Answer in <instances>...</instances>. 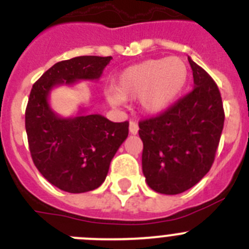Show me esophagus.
Instances as JSON below:
<instances>
[{"label":"esophagus","instance_id":"obj_1","mask_svg":"<svg viewBox=\"0 0 249 249\" xmlns=\"http://www.w3.org/2000/svg\"><path fill=\"white\" fill-rule=\"evenodd\" d=\"M138 124L136 122H133V121H132V122H129V133H131V135H137L138 133Z\"/></svg>","mask_w":249,"mask_h":249}]
</instances>
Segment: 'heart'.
<instances>
[{
    "mask_svg": "<svg viewBox=\"0 0 249 249\" xmlns=\"http://www.w3.org/2000/svg\"><path fill=\"white\" fill-rule=\"evenodd\" d=\"M190 68L179 57L147 59L123 70L113 82L108 101L118 106L138 98L141 111L156 116L171 107L186 89Z\"/></svg>",
    "mask_w": 249,
    "mask_h": 249,
    "instance_id": "1",
    "label": "heart"
}]
</instances>
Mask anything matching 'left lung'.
I'll return each mask as SVG.
<instances>
[{"label": "left lung", "mask_w": 249, "mask_h": 249, "mask_svg": "<svg viewBox=\"0 0 249 249\" xmlns=\"http://www.w3.org/2000/svg\"><path fill=\"white\" fill-rule=\"evenodd\" d=\"M188 62L193 91L157 117L140 122L142 171L149 188L163 195L190 190L208 173L223 129L218 87L191 57Z\"/></svg>", "instance_id": "obj_1"}]
</instances>
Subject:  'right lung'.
Returning <instances> with one entry per match:
<instances>
[{
    "label": "right lung",
    "instance_id": "add662e5",
    "mask_svg": "<svg viewBox=\"0 0 249 249\" xmlns=\"http://www.w3.org/2000/svg\"><path fill=\"white\" fill-rule=\"evenodd\" d=\"M111 59L80 56L57 62L31 89L25 114L31 156L39 173L65 192H89L105 182L112 158L128 136V122H111L83 107L73 117H61L51 108V91L97 81Z\"/></svg>",
    "mask_w": 249,
    "mask_h": 249
}]
</instances>
